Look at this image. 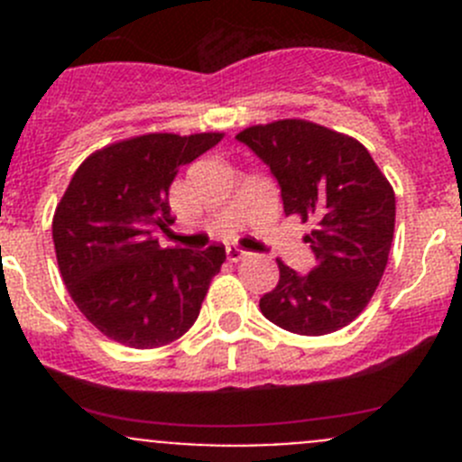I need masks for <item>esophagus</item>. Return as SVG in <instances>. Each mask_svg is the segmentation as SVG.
<instances>
[{
	"label": "esophagus",
	"instance_id": "1",
	"mask_svg": "<svg viewBox=\"0 0 462 462\" xmlns=\"http://www.w3.org/2000/svg\"><path fill=\"white\" fill-rule=\"evenodd\" d=\"M226 254H227V259L230 261H241V259H245V257H250V253H245V250H241V248H236V245H227L226 248Z\"/></svg>",
	"mask_w": 462,
	"mask_h": 462
}]
</instances>
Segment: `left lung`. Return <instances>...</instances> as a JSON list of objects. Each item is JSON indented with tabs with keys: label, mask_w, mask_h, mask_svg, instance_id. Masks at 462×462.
Instances as JSON below:
<instances>
[{
	"label": "left lung",
	"mask_w": 462,
	"mask_h": 462,
	"mask_svg": "<svg viewBox=\"0 0 462 462\" xmlns=\"http://www.w3.org/2000/svg\"><path fill=\"white\" fill-rule=\"evenodd\" d=\"M270 167L283 212L313 221L304 236L315 268L279 261V283L259 300L265 319L291 333L326 335L351 324L374 297L389 261L395 194L356 138L309 120H277L236 134Z\"/></svg>",
	"instance_id": "left-lung-1"
}]
</instances>
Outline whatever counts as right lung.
Here are the masks:
<instances>
[{
    "mask_svg": "<svg viewBox=\"0 0 462 462\" xmlns=\"http://www.w3.org/2000/svg\"><path fill=\"white\" fill-rule=\"evenodd\" d=\"M221 138L147 134L97 149L78 167L55 208V257L69 295L114 342L165 346L201 313L226 248H161L152 232L174 223L170 185L179 167Z\"/></svg>",
    "mask_w": 462,
    "mask_h": 462,
    "instance_id": "add662e5",
    "label": "right lung"
}]
</instances>
